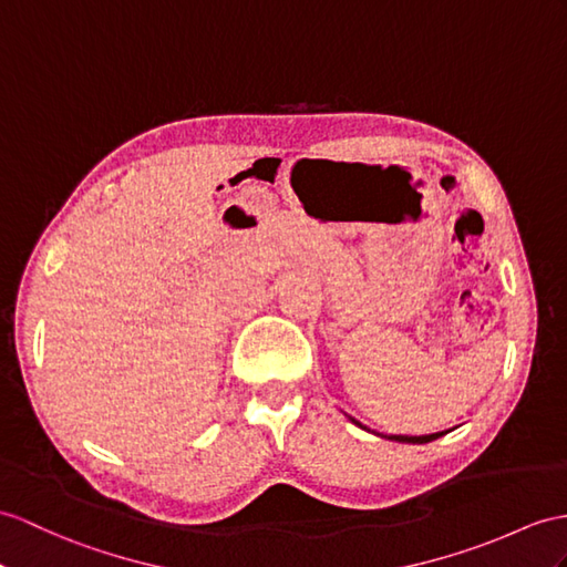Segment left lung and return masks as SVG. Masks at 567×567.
Returning <instances> with one entry per match:
<instances>
[{"mask_svg":"<svg viewBox=\"0 0 567 567\" xmlns=\"http://www.w3.org/2000/svg\"><path fill=\"white\" fill-rule=\"evenodd\" d=\"M349 421H351V423H355L358 427H363V431H368V433H375V431H370L368 425H363L361 421H355V419H351V416H349ZM445 433H450V431H440V433H431V435H380V433H375V435H380V437H384V440H392V443L425 445V443H433V440H437V437H443Z\"/></svg>","mask_w":567,"mask_h":567,"instance_id":"1","label":"left lung"}]
</instances>
